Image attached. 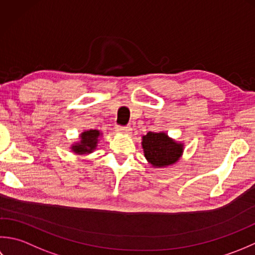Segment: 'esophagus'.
I'll use <instances>...</instances> for the list:
<instances>
[{"mask_svg":"<svg viewBox=\"0 0 255 255\" xmlns=\"http://www.w3.org/2000/svg\"><path fill=\"white\" fill-rule=\"evenodd\" d=\"M116 131L119 133H123V134H131L132 128L129 127H117Z\"/></svg>","mask_w":255,"mask_h":255,"instance_id":"obj_1","label":"esophagus"}]
</instances>
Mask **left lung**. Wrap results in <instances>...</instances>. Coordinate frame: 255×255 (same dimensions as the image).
I'll return each mask as SVG.
<instances>
[{"label": "left lung", "instance_id": "1", "mask_svg": "<svg viewBox=\"0 0 255 255\" xmlns=\"http://www.w3.org/2000/svg\"><path fill=\"white\" fill-rule=\"evenodd\" d=\"M144 156L155 168L177 163L184 152V143L176 142L165 132H148L142 136Z\"/></svg>", "mask_w": 255, "mask_h": 255}]
</instances>
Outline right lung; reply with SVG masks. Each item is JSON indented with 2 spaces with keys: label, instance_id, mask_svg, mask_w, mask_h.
<instances>
[{
  "label": "right lung",
  "instance_id": "add662e5",
  "mask_svg": "<svg viewBox=\"0 0 255 255\" xmlns=\"http://www.w3.org/2000/svg\"><path fill=\"white\" fill-rule=\"evenodd\" d=\"M102 135V133L98 129H88L84 131L80 135V141L74 143L70 146L71 150L78 155L84 154H91L98 146L99 137Z\"/></svg>",
  "mask_w": 255,
  "mask_h": 255
}]
</instances>
